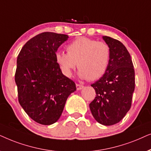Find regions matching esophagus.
<instances>
[{
    "mask_svg": "<svg viewBox=\"0 0 151 151\" xmlns=\"http://www.w3.org/2000/svg\"><path fill=\"white\" fill-rule=\"evenodd\" d=\"M76 87H77V89L78 90H79L83 89L84 86H83V85H80V84L77 83V84H76Z\"/></svg>",
    "mask_w": 151,
    "mask_h": 151,
    "instance_id": "esophagus-1",
    "label": "esophagus"
}]
</instances>
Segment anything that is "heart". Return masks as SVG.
Segmentation results:
<instances>
[{"label":"heart","mask_w":151,"mask_h":151,"mask_svg":"<svg viewBox=\"0 0 151 151\" xmlns=\"http://www.w3.org/2000/svg\"><path fill=\"white\" fill-rule=\"evenodd\" d=\"M67 53L57 52L55 60L62 73L70 77L78 64L79 77L95 81L103 77L110 63L111 50L105 41L79 37L68 44Z\"/></svg>","instance_id":"obj_1"}]
</instances>
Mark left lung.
<instances>
[{
  "label": "left lung",
  "instance_id": "1",
  "mask_svg": "<svg viewBox=\"0 0 151 151\" xmlns=\"http://www.w3.org/2000/svg\"><path fill=\"white\" fill-rule=\"evenodd\" d=\"M103 39L111 50L110 63L103 77L92 83L96 97L90 109L96 122L104 126L119 122L131 107L134 90L133 64L125 46L118 40L107 36Z\"/></svg>",
  "mask_w": 151,
  "mask_h": 151
}]
</instances>
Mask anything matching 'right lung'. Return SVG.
I'll return each mask as SVG.
<instances>
[{"instance_id": "right-lung-1", "label": "right lung", "mask_w": 151, "mask_h": 151, "mask_svg": "<svg viewBox=\"0 0 151 151\" xmlns=\"http://www.w3.org/2000/svg\"><path fill=\"white\" fill-rule=\"evenodd\" d=\"M68 39L66 35L43 32L29 40L18 55L15 82L19 102L40 124L57 122L68 97L77 89L55 60L58 48Z\"/></svg>"}]
</instances>
